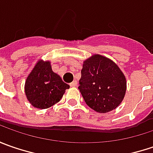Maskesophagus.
I'll return each mask as SVG.
<instances>
[{"label": "esophagus", "instance_id": "1", "mask_svg": "<svg viewBox=\"0 0 153 153\" xmlns=\"http://www.w3.org/2000/svg\"><path fill=\"white\" fill-rule=\"evenodd\" d=\"M70 86H71V87H77V82L75 80V81H73L72 82H71V83H70Z\"/></svg>", "mask_w": 153, "mask_h": 153}]
</instances>
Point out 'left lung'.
<instances>
[{
  "label": "left lung",
  "instance_id": "left-lung-1",
  "mask_svg": "<svg viewBox=\"0 0 153 153\" xmlns=\"http://www.w3.org/2000/svg\"><path fill=\"white\" fill-rule=\"evenodd\" d=\"M79 84L86 104L100 113L115 110L126 94L124 74L114 61L100 54H93L83 61Z\"/></svg>",
  "mask_w": 153,
  "mask_h": 153
}]
</instances>
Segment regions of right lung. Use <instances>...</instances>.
Listing matches in <instances>:
<instances>
[{
  "mask_svg": "<svg viewBox=\"0 0 153 153\" xmlns=\"http://www.w3.org/2000/svg\"><path fill=\"white\" fill-rule=\"evenodd\" d=\"M70 86L53 71L51 62L39 59L26 77L25 92L35 108L47 109L59 102Z\"/></svg>",
  "mask_w": 153,
  "mask_h": 153,
  "instance_id": "right-lung-1",
  "label": "right lung"
}]
</instances>
